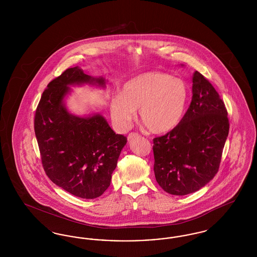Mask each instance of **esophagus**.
I'll use <instances>...</instances> for the list:
<instances>
[{
  "label": "esophagus",
  "instance_id": "esophagus-1",
  "mask_svg": "<svg viewBox=\"0 0 257 257\" xmlns=\"http://www.w3.org/2000/svg\"><path fill=\"white\" fill-rule=\"evenodd\" d=\"M139 134H137V133H131V134H129L128 136V141H132L133 139H135L136 137H138Z\"/></svg>",
  "mask_w": 257,
  "mask_h": 257
}]
</instances>
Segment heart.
I'll return each instance as SVG.
<instances>
[{
  "mask_svg": "<svg viewBox=\"0 0 257 257\" xmlns=\"http://www.w3.org/2000/svg\"><path fill=\"white\" fill-rule=\"evenodd\" d=\"M189 88L182 79L160 71L139 74L123 84L121 92L110 100V115L125 129L139 110L141 121L153 134L174 130L183 119Z\"/></svg>",
  "mask_w": 257,
  "mask_h": 257,
  "instance_id": "b5f03b06",
  "label": "heart"
}]
</instances>
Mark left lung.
<instances>
[{
	"instance_id": "1",
	"label": "left lung",
	"mask_w": 257,
	"mask_h": 257,
	"mask_svg": "<svg viewBox=\"0 0 257 257\" xmlns=\"http://www.w3.org/2000/svg\"><path fill=\"white\" fill-rule=\"evenodd\" d=\"M192 81V102L182 121L153 140L156 181L174 196L195 193L214 178L229 131L227 110L214 86L198 71Z\"/></svg>"
}]
</instances>
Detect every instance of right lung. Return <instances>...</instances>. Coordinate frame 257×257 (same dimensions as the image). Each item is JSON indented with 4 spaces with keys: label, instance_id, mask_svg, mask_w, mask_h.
I'll list each match as a JSON object with an SVG mask.
<instances>
[{
    "label": "right lung",
    "instance_id": "right-lung-1",
    "mask_svg": "<svg viewBox=\"0 0 257 257\" xmlns=\"http://www.w3.org/2000/svg\"><path fill=\"white\" fill-rule=\"evenodd\" d=\"M106 83L79 66L68 68L50 82L36 110L35 133L44 171L53 183L81 198H96L109 188L127 138L115 134L100 113H71L65 97L71 86L105 88Z\"/></svg>",
    "mask_w": 257,
    "mask_h": 257
}]
</instances>
